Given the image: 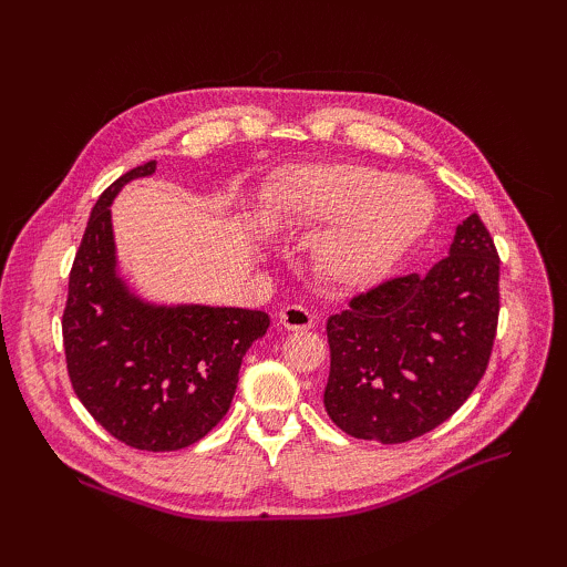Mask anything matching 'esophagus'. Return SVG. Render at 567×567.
I'll return each mask as SVG.
<instances>
[{
  "mask_svg": "<svg viewBox=\"0 0 567 567\" xmlns=\"http://www.w3.org/2000/svg\"><path fill=\"white\" fill-rule=\"evenodd\" d=\"M280 323L287 331H305L311 329V323H315V317H311V311L305 309L302 305H290L280 311Z\"/></svg>",
  "mask_w": 567,
  "mask_h": 567,
  "instance_id": "obj_1",
  "label": "esophagus"
}]
</instances>
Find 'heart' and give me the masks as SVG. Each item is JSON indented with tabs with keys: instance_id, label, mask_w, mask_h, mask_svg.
Instances as JSON below:
<instances>
[{
	"instance_id": "b5f03b06",
	"label": "heart",
	"mask_w": 567,
	"mask_h": 567,
	"mask_svg": "<svg viewBox=\"0 0 567 567\" xmlns=\"http://www.w3.org/2000/svg\"><path fill=\"white\" fill-rule=\"evenodd\" d=\"M275 212L287 228L331 226L311 250L315 272L333 290H363L424 236L433 197L414 177L343 163L285 177Z\"/></svg>"
}]
</instances>
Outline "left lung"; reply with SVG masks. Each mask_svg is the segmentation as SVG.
Wrapping results in <instances>:
<instances>
[{
    "label": "left lung",
    "mask_w": 567,
    "mask_h": 567,
    "mask_svg": "<svg viewBox=\"0 0 567 567\" xmlns=\"http://www.w3.org/2000/svg\"><path fill=\"white\" fill-rule=\"evenodd\" d=\"M499 317V256L477 214L426 275L392 277L327 321V414L348 436L404 443L451 419L483 380Z\"/></svg>",
    "instance_id": "obj_1"
}]
</instances>
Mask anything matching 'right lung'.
<instances>
[{
    "label": "right lung",
    "mask_w": 567,
    "mask_h": 567,
    "mask_svg": "<svg viewBox=\"0 0 567 567\" xmlns=\"http://www.w3.org/2000/svg\"><path fill=\"white\" fill-rule=\"evenodd\" d=\"M155 161L116 179L94 204L63 311L68 375L84 409L138 451H179L231 406L240 360L270 317L256 309L143 302L118 277L112 202Z\"/></svg>",
    "instance_id": "right-lung-1"
}]
</instances>
